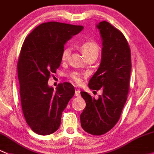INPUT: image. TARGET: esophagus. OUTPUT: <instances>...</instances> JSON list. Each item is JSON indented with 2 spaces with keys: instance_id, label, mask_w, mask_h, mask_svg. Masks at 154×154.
I'll return each mask as SVG.
<instances>
[{
  "instance_id": "esophagus-1",
  "label": "esophagus",
  "mask_w": 154,
  "mask_h": 154,
  "mask_svg": "<svg viewBox=\"0 0 154 154\" xmlns=\"http://www.w3.org/2000/svg\"><path fill=\"white\" fill-rule=\"evenodd\" d=\"M75 96H77V97H80V96H81V92H80V90H75Z\"/></svg>"
}]
</instances>
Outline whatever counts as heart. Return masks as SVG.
<instances>
[{
  "instance_id": "heart-1",
  "label": "heart",
  "mask_w": 154,
  "mask_h": 154,
  "mask_svg": "<svg viewBox=\"0 0 154 154\" xmlns=\"http://www.w3.org/2000/svg\"><path fill=\"white\" fill-rule=\"evenodd\" d=\"M81 50H82L83 54H84L86 57H98L99 51H100V46L95 41H86L81 45L80 46ZM71 48L70 47H67L62 51V56H61V59H62V62H66L68 60L69 57H70ZM85 73H82V72H73L72 75H70L71 80L73 81L75 84H82L83 82V78L85 76Z\"/></svg>"
}]
</instances>
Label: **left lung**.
I'll return each mask as SVG.
<instances>
[{"mask_svg":"<svg viewBox=\"0 0 154 154\" xmlns=\"http://www.w3.org/2000/svg\"><path fill=\"white\" fill-rule=\"evenodd\" d=\"M102 40V59L99 68L89 82L91 90H103L95 99L81 92L86 107L80 115L81 125L87 133L102 135L116 125L126 102L131 69L128 41L120 30L106 21L97 26Z\"/></svg>","mask_w":154,"mask_h":154,"instance_id":"1","label":"left lung"}]
</instances>
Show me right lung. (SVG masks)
<instances>
[{"mask_svg": "<svg viewBox=\"0 0 154 154\" xmlns=\"http://www.w3.org/2000/svg\"><path fill=\"white\" fill-rule=\"evenodd\" d=\"M59 22L36 27L25 39L17 62L21 106L26 123L40 135H49L59 128L61 117L75 88L69 82L48 85L49 78L60 66L64 45L83 29Z\"/></svg>", "mask_w": 154, "mask_h": 154, "instance_id": "add662e5", "label": "right lung"}]
</instances>
